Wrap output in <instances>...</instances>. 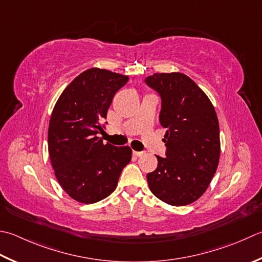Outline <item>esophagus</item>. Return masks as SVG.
<instances>
[{
    "label": "esophagus",
    "mask_w": 262,
    "mask_h": 262,
    "mask_svg": "<svg viewBox=\"0 0 262 262\" xmlns=\"http://www.w3.org/2000/svg\"><path fill=\"white\" fill-rule=\"evenodd\" d=\"M133 155H134L135 157H138V158H140V157H143V156H144L145 155V152H140V151H134V152H133Z\"/></svg>",
    "instance_id": "esophagus-1"
}]
</instances>
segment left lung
Returning <instances> with one entry per match:
<instances>
[{
    "label": "left lung",
    "instance_id": "8db88e82",
    "mask_svg": "<svg viewBox=\"0 0 262 262\" xmlns=\"http://www.w3.org/2000/svg\"><path fill=\"white\" fill-rule=\"evenodd\" d=\"M146 84L162 99L160 124L167 128V157L147 173L151 192L170 206H187L203 195L220 158L219 121L213 104L182 73L155 74Z\"/></svg>",
    "mask_w": 262,
    "mask_h": 262
}]
</instances>
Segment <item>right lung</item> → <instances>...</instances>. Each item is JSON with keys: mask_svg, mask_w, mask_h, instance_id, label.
<instances>
[{"mask_svg": "<svg viewBox=\"0 0 262 262\" xmlns=\"http://www.w3.org/2000/svg\"><path fill=\"white\" fill-rule=\"evenodd\" d=\"M129 77L101 68L79 74L59 96L51 115L48 146L60 186L77 202L91 204L115 191L132 160L129 146H114L96 136L115 94Z\"/></svg>", "mask_w": 262, "mask_h": 262, "instance_id": "1", "label": "right lung"}]
</instances>
